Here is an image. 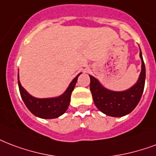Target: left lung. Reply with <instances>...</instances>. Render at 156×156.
I'll return each mask as SVG.
<instances>
[{
  "label": "left lung",
  "mask_w": 156,
  "mask_h": 156,
  "mask_svg": "<svg viewBox=\"0 0 156 156\" xmlns=\"http://www.w3.org/2000/svg\"><path fill=\"white\" fill-rule=\"evenodd\" d=\"M141 71L135 85L123 91H114L105 88L97 78L90 75V90L97 109L105 115L122 117L135 109L143 93L146 80V68L140 49Z\"/></svg>",
  "instance_id": "8db88e82"
}]
</instances>
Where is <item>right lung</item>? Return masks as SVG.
<instances>
[{
	"label": "right lung",
	"instance_id": "1",
	"mask_svg": "<svg viewBox=\"0 0 156 156\" xmlns=\"http://www.w3.org/2000/svg\"><path fill=\"white\" fill-rule=\"evenodd\" d=\"M81 73H78L73 78V80L70 83L66 91L61 96L44 99L36 98L32 97L30 94H28L25 89L21 86L18 74V84L20 95L27 108L35 116L41 119H55L62 115L67 110L70 102L71 93L74 89L78 76Z\"/></svg>",
	"mask_w": 156,
	"mask_h": 156
}]
</instances>
